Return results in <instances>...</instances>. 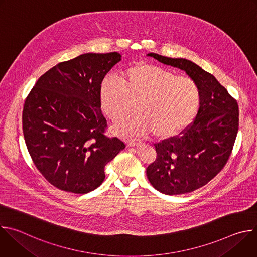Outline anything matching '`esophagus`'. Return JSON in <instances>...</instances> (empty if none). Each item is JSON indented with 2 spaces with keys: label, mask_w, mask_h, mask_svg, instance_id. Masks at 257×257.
Instances as JSON below:
<instances>
[{
  "label": "esophagus",
  "mask_w": 257,
  "mask_h": 257,
  "mask_svg": "<svg viewBox=\"0 0 257 257\" xmlns=\"http://www.w3.org/2000/svg\"><path fill=\"white\" fill-rule=\"evenodd\" d=\"M141 144V141L140 140H135V139H132V140H128L127 141V146H138Z\"/></svg>",
  "instance_id": "obj_1"
}]
</instances>
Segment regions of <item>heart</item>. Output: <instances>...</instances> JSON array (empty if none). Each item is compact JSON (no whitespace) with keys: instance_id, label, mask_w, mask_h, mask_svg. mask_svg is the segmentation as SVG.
Here are the masks:
<instances>
[{"instance_id":"heart-1","label":"heart","mask_w":257,"mask_h":257,"mask_svg":"<svg viewBox=\"0 0 257 257\" xmlns=\"http://www.w3.org/2000/svg\"><path fill=\"white\" fill-rule=\"evenodd\" d=\"M100 107L114 123L126 120L136 103L131 120L116 128L126 136L146 135L167 139L178 135L195 118L200 91L187 76H176L171 70L145 62L122 71L120 79L106 75L98 88Z\"/></svg>"}]
</instances>
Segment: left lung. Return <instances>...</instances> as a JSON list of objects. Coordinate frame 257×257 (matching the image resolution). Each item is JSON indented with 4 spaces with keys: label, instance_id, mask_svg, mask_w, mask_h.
Returning a JSON list of instances; mask_svg holds the SVG:
<instances>
[{
    "label": "left lung",
    "instance_id": "1",
    "mask_svg": "<svg viewBox=\"0 0 257 257\" xmlns=\"http://www.w3.org/2000/svg\"><path fill=\"white\" fill-rule=\"evenodd\" d=\"M146 56L185 71L198 85L200 104L192 125L183 135L155 144L157 160L146 169L151 184L161 193L192 192L227 164L238 133V103L213 75L192 61L155 53Z\"/></svg>",
    "mask_w": 257,
    "mask_h": 257
}]
</instances>
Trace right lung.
<instances>
[{
    "instance_id": "add662e5",
    "label": "right lung",
    "mask_w": 257,
    "mask_h": 257,
    "mask_svg": "<svg viewBox=\"0 0 257 257\" xmlns=\"http://www.w3.org/2000/svg\"><path fill=\"white\" fill-rule=\"evenodd\" d=\"M122 56L86 53L59 63L35 83L22 113L28 153L55 187L85 194L105 178L104 167L125 144L103 135L98 98L101 80Z\"/></svg>"
}]
</instances>
